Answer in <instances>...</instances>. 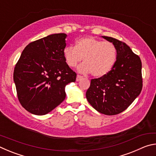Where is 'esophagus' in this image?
Segmentation results:
<instances>
[{
  "mask_svg": "<svg viewBox=\"0 0 156 156\" xmlns=\"http://www.w3.org/2000/svg\"><path fill=\"white\" fill-rule=\"evenodd\" d=\"M83 78V77L82 76H80V75H77V77H76V81H80V80H81Z\"/></svg>",
  "mask_w": 156,
  "mask_h": 156,
  "instance_id": "34e87169",
  "label": "esophagus"
}]
</instances>
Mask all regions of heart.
Returning a JSON list of instances; mask_svg holds the SVG:
<instances>
[{
    "label": "heart",
    "mask_w": 156,
    "mask_h": 156,
    "mask_svg": "<svg viewBox=\"0 0 156 156\" xmlns=\"http://www.w3.org/2000/svg\"><path fill=\"white\" fill-rule=\"evenodd\" d=\"M65 62L75 67L83 59L84 64L78 68L81 73H91L96 78L107 75L115 64L117 50L109 41H102L88 36L77 41L76 46H68L63 51Z\"/></svg>",
    "instance_id": "b5f03b06"
}]
</instances>
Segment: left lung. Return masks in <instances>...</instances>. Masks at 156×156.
<instances>
[{
    "label": "left lung",
    "instance_id": "8db88e82",
    "mask_svg": "<svg viewBox=\"0 0 156 156\" xmlns=\"http://www.w3.org/2000/svg\"><path fill=\"white\" fill-rule=\"evenodd\" d=\"M102 37L114 44L117 59L107 75L91 79L86 97L98 112L113 115L127 109L140 94L142 62L138 55L124 42L112 37Z\"/></svg>",
    "mask_w": 156,
    "mask_h": 156
}]
</instances>
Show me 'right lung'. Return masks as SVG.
I'll return each instance as SVG.
<instances>
[{
  "instance_id": "add662e5",
  "label": "right lung",
  "mask_w": 156,
  "mask_h": 156,
  "mask_svg": "<svg viewBox=\"0 0 156 156\" xmlns=\"http://www.w3.org/2000/svg\"><path fill=\"white\" fill-rule=\"evenodd\" d=\"M65 34H54L31 42L23 50L14 71L18 100L31 113L51 112L65 99V86L76 73L66 63Z\"/></svg>"
}]
</instances>
